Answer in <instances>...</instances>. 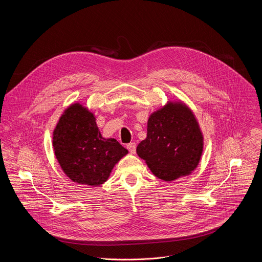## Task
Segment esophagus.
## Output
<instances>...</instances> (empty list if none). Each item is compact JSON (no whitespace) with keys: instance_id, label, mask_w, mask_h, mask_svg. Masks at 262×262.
Here are the masks:
<instances>
[{"instance_id":"esophagus-1","label":"esophagus","mask_w":262,"mask_h":262,"mask_svg":"<svg viewBox=\"0 0 262 262\" xmlns=\"http://www.w3.org/2000/svg\"><path fill=\"white\" fill-rule=\"evenodd\" d=\"M126 148H127V150H128L130 154H135V152H136V148H137V144H136L135 142L129 143V144L126 145Z\"/></svg>"}]
</instances>
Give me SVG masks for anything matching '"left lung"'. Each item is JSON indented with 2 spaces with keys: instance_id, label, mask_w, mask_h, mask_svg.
Returning a JSON list of instances; mask_svg holds the SVG:
<instances>
[{
  "instance_id": "obj_1",
  "label": "left lung",
  "mask_w": 262,
  "mask_h": 262,
  "mask_svg": "<svg viewBox=\"0 0 262 262\" xmlns=\"http://www.w3.org/2000/svg\"><path fill=\"white\" fill-rule=\"evenodd\" d=\"M203 137L192 112L169 103L148 119L147 138L137 147L152 173L166 181L188 175L200 161Z\"/></svg>"
}]
</instances>
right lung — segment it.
Returning a JSON list of instances; mask_svg holds the SVG:
<instances>
[{
	"label": "right lung",
	"instance_id": "add662e5",
	"mask_svg": "<svg viewBox=\"0 0 262 262\" xmlns=\"http://www.w3.org/2000/svg\"><path fill=\"white\" fill-rule=\"evenodd\" d=\"M56 158L74 182L103 183L115 164L127 154L115 139H103L92 113L81 104L69 106L54 130Z\"/></svg>",
	"mask_w": 262,
	"mask_h": 262
}]
</instances>
